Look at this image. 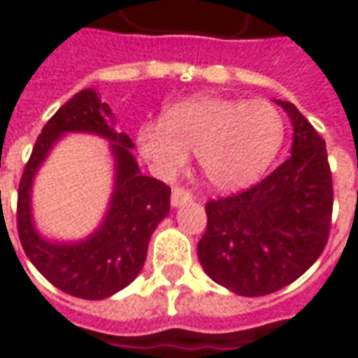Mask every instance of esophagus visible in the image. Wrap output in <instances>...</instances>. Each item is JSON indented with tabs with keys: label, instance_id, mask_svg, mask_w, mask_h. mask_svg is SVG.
<instances>
[{
	"label": "esophagus",
	"instance_id": "1",
	"mask_svg": "<svg viewBox=\"0 0 358 358\" xmlns=\"http://www.w3.org/2000/svg\"><path fill=\"white\" fill-rule=\"evenodd\" d=\"M187 203H192V195H189V192L182 189V187H174L171 195L172 207H182V205H187Z\"/></svg>",
	"mask_w": 358,
	"mask_h": 358
}]
</instances>
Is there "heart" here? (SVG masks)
<instances>
[{"mask_svg": "<svg viewBox=\"0 0 358 358\" xmlns=\"http://www.w3.org/2000/svg\"><path fill=\"white\" fill-rule=\"evenodd\" d=\"M282 143L284 118L274 105L210 94L172 103L161 122H143L136 132L138 153L159 178H174L195 151L197 166L222 192L255 184Z\"/></svg>", "mask_w": 358, "mask_h": 358, "instance_id": "heart-1", "label": "heart"}]
</instances>
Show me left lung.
<instances>
[{"mask_svg": "<svg viewBox=\"0 0 358 358\" xmlns=\"http://www.w3.org/2000/svg\"><path fill=\"white\" fill-rule=\"evenodd\" d=\"M274 101L292 120V157L257 186L207 203V230L197 245L207 276L245 297L295 282L320 257L330 234L326 141L293 103Z\"/></svg>", "mask_w": 358, "mask_h": 358, "instance_id": "1", "label": "left lung"}]
</instances>
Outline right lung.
<instances>
[{
    "label": "right lung",
    "instance_id": "1",
    "mask_svg": "<svg viewBox=\"0 0 358 358\" xmlns=\"http://www.w3.org/2000/svg\"><path fill=\"white\" fill-rule=\"evenodd\" d=\"M95 133L110 141L115 184L102 224L84 241H48L31 217V186L39 166L66 133ZM128 134L115 130V115L94 88L71 97L43 126L19 186L17 228L30 263L61 292L80 299H107L143 268L151 234L169 215L171 187L141 174Z\"/></svg>",
    "mask_w": 358,
    "mask_h": 358
}]
</instances>
